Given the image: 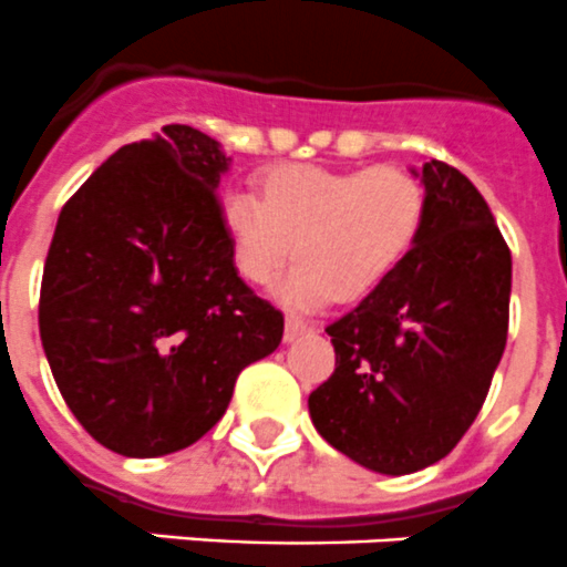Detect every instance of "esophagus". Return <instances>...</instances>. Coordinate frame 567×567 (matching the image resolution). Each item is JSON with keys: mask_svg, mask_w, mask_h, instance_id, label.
<instances>
[{"mask_svg": "<svg viewBox=\"0 0 567 567\" xmlns=\"http://www.w3.org/2000/svg\"><path fill=\"white\" fill-rule=\"evenodd\" d=\"M303 333H310V327L303 324V321H298V318L289 316V318H287V324H284V339L295 341V339H301Z\"/></svg>", "mask_w": 567, "mask_h": 567, "instance_id": "obj_1", "label": "esophagus"}]
</instances>
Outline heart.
I'll use <instances>...</instances> for the list:
<instances>
[{"label": "heart", "mask_w": 567, "mask_h": 567, "mask_svg": "<svg viewBox=\"0 0 567 567\" xmlns=\"http://www.w3.org/2000/svg\"><path fill=\"white\" fill-rule=\"evenodd\" d=\"M423 217V185L394 165H280L264 176V196L246 185L219 196L243 280L269 284L295 243L298 266L275 289L292 310H318L333 298L357 301L382 287L414 249Z\"/></svg>", "instance_id": "1"}]
</instances>
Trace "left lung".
<instances>
[{"mask_svg": "<svg viewBox=\"0 0 567 567\" xmlns=\"http://www.w3.org/2000/svg\"><path fill=\"white\" fill-rule=\"evenodd\" d=\"M414 249L357 310L327 327L336 371L310 394L318 434L382 475L425 470L475 423L502 362L513 260L484 196L425 162Z\"/></svg>", "mask_w": 567, "mask_h": 567, "instance_id": "8db88e82", "label": "left lung"}]
</instances>
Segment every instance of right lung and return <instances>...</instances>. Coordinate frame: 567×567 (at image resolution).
I'll list each match as a JSON object with an SVG mask.
<instances>
[{
	"mask_svg": "<svg viewBox=\"0 0 567 567\" xmlns=\"http://www.w3.org/2000/svg\"><path fill=\"white\" fill-rule=\"evenodd\" d=\"M231 158L188 124L124 144L63 205L40 287V339L78 423L158 457L226 414L284 316L237 275L217 185Z\"/></svg>",
	"mask_w": 567,
	"mask_h": 567,
	"instance_id": "obj_1",
	"label": "right lung"
}]
</instances>
